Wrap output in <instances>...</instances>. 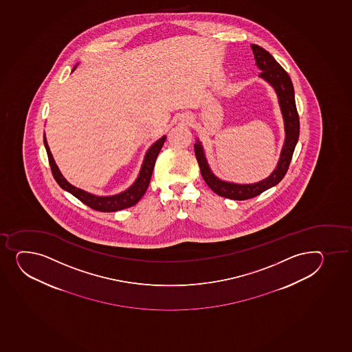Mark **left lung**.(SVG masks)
Returning a JSON list of instances; mask_svg holds the SVG:
<instances>
[{
  "label": "left lung",
  "instance_id": "obj_1",
  "mask_svg": "<svg viewBox=\"0 0 352 352\" xmlns=\"http://www.w3.org/2000/svg\"><path fill=\"white\" fill-rule=\"evenodd\" d=\"M252 53L255 56L256 65L262 71L259 78L267 81L277 94L278 103L280 107L281 116L284 119L285 140L281 148L280 156L278 160L277 167L271 173L270 176L262 181L252 184H239L233 182L222 181L217 177L208 166V160L204 152L203 144L199 139L195 144V154L199 164L200 173L204 181L210 186V189L219 196L228 199L245 200L258 196L265 190L270 189L285 176L292 160L293 152L299 139V116L296 111L294 88L292 81L285 69L276 61L270 53L258 45L252 44Z\"/></svg>",
  "mask_w": 352,
  "mask_h": 352
}]
</instances>
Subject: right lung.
Here are the masks:
<instances>
[{
    "label": "right lung",
    "mask_w": 352,
    "mask_h": 352,
    "mask_svg": "<svg viewBox=\"0 0 352 352\" xmlns=\"http://www.w3.org/2000/svg\"><path fill=\"white\" fill-rule=\"evenodd\" d=\"M75 68L76 66L73 68L72 72H74ZM166 139H167L166 135L160 138L159 140L155 141L146 152L144 162L141 164L140 171H139L137 179L133 182V184L131 185L130 188L126 189L125 191L113 195V196H96V195L87 192L85 190L78 189L74 185H72L60 173L59 168L53 159L52 153L48 147L45 134L44 144L46 152H47L48 162L51 166L53 177L63 190L72 193L73 196L76 197L78 200H81L82 203L85 204L87 206H89L93 210L100 212H116L133 206L141 199V197L144 196L146 190L148 188L151 177H152L156 157L159 155L160 151L162 148Z\"/></svg>",
    "instance_id": "add662e5"
}]
</instances>
